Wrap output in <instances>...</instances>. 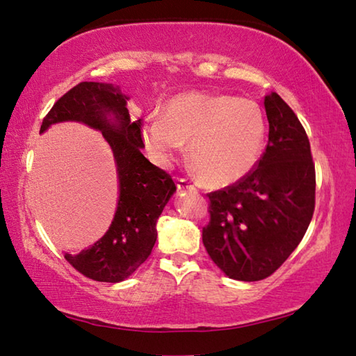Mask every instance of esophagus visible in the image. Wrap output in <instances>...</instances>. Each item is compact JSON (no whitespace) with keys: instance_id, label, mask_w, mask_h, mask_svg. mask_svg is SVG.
<instances>
[{"instance_id":"34e87169","label":"esophagus","mask_w":356,"mask_h":356,"mask_svg":"<svg viewBox=\"0 0 356 356\" xmlns=\"http://www.w3.org/2000/svg\"><path fill=\"white\" fill-rule=\"evenodd\" d=\"M177 188L179 190H195V185L191 182V180L188 179H177Z\"/></svg>"}]
</instances>
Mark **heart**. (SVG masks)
<instances>
[{
  "mask_svg": "<svg viewBox=\"0 0 356 356\" xmlns=\"http://www.w3.org/2000/svg\"><path fill=\"white\" fill-rule=\"evenodd\" d=\"M142 138L162 165L170 163L190 140L188 156L202 182L225 188L245 179L260 162L266 118L255 101L190 92L171 97L163 118L149 116Z\"/></svg>",
  "mask_w": 356,
  "mask_h": 356,
  "instance_id": "heart-1",
  "label": "heart"
}]
</instances>
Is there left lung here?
I'll use <instances>...</instances> for the list:
<instances>
[{
  "instance_id": "left-lung-1",
  "label": "left lung",
  "mask_w": 356,
  "mask_h": 356,
  "mask_svg": "<svg viewBox=\"0 0 356 356\" xmlns=\"http://www.w3.org/2000/svg\"><path fill=\"white\" fill-rule=\"evenodd\" d=\"M266 149L252 172L209 193L203 245L226 275L259 282L274 274L298 246L315 209V165L297 115L277 93L264 97Z\"/></svg>"
}]
</instances>
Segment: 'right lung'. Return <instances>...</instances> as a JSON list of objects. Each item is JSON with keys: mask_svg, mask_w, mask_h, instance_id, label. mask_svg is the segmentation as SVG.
<instances>
[{"mask_svg": "<svg viewBox=\"0 0 356 356\" xmlns=\"http://www.w3.org/2000/svg\"><path fill=\"white\" fill-rule=\"evenodd\" d=\"M127 101L119 87L81 82L55 102L40 130L41 134L53 124L81 122L99 130L113 151L119 200L110 228L84 251L64 255L82 275L105 283L122 282L148 259L157 238V218L176 191L170 174L142 154V119L133 122Z\"/></svg>", "mask_w": 356, "mask_h": 356, "instance_id": "add662e5", "label": "right lung"}]
</instances>
